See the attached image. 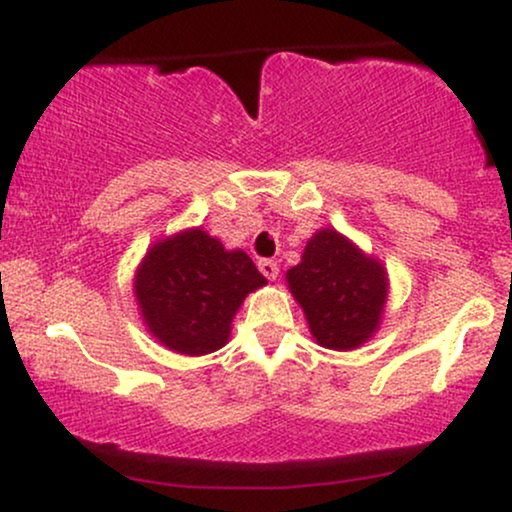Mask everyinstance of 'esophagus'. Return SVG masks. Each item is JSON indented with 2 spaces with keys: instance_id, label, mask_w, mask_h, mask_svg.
Masks as SVG:
<instances>
[{
  "instance_id": "esophagus-1",
  "label": "esophagus",
  "mask_w": 512,
  "mask_h": 512,
  "mask_svg": "<svg viewBox=\"0 0 512 512\" xmlns=\"http://www.w3.org/2000/svg\"><path fill=\"white\" fill-rule=\"evenodd\" d=\"M258 270H261L263 275L270 279V282L272 279H277V275H279V265L272 261V258H261V261H258Z\"/></svg>"
}]
</instances>
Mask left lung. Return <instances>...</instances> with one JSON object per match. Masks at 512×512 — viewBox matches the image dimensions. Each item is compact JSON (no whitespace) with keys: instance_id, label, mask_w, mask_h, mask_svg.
<instances>
[{"instance_id":"8db88e82","label":"left lung","mask_w":512,"mask_h":512,"mask_svg":"<svg viewBox=\"0 0 512 512\" xmlns=\"http://www.w3.org/2000/svg\"><path fill=\"white\" fill-rule=\"evenodd\" d=\"M286 279L319 345L354 349L380 324L387 300L382 263L363 256L335 230H319Z\"/></svg>"}]
</instances>
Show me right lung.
<instances>
[{"label":"right lung","mask_w":512,"mask_h":512,"mask_svg":"<svg viewBox=\"0 0 512 512\" xmlns=\"http://www.w3.org/2000/svg\"><path fill=\"white\" fill-rule=\"evenodd\" d=\"M265 277L244 251H226L205 230H186L153 244L135 277L149 331L179 354L223 347L237 307Z\"/></svg>","instance_id":"right-lung-1"}]
</instances>
